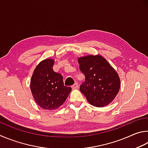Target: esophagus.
Wrapping results in <instances>:
<instances>
[{
    "instance_id": "esophagus-1",
    "label": "esophagus",
    "mask_w": 148,
    "mask_h": 148,
    "mask_svg": "<svg viewBox=\"0 0 148 148\" xmlns=\"http://www.w3.org/2000/svg\"><path fill=\"white\" fill-rule=\"evenodd\" d=\"M78 84L77 83H75L73 85H72V88L73 89H77V88H78Z\"/></svg>"
}]
</instances>
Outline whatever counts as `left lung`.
<instances>
[{
  "label": "left lung",
  "mask_w": 148,
  "mask_h": 148,
  "mask_svg": "<svg viewBox=\"0 0 148 148\" xmlns=\"http://www.w3.org/2000/svg\"><path fill=\"white\" fill-rule=\"evenodd\" d=\"M78 62L85 76L80 91L93 106L103 107L110 104L120 88V79L116 70L99 54L80 57Z\"/></svg>",
  "instance_id": "left-lung-1"
}]
</instances>
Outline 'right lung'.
I'll use <instances>...</instances> for the list:
<instances>
[{
  "mask_svg": "<svg viewBox=\"0 0 148 148\" xmlns=\"http://www.w3.org/2000/svg\"><path fill=\"white\" fill-rule=\"evenodd\" d=\"M54 60L45 59L40 62L33 72L30 90L36 102L47 110H55L66 101L71 91L64 86L62 75L54 71Z\"/></svg>",
  "mask_w": 148,
  "mask_h": 148,
  "instance_id": "right-lung-1",
  "label": "right lung"
}]
</instances>
